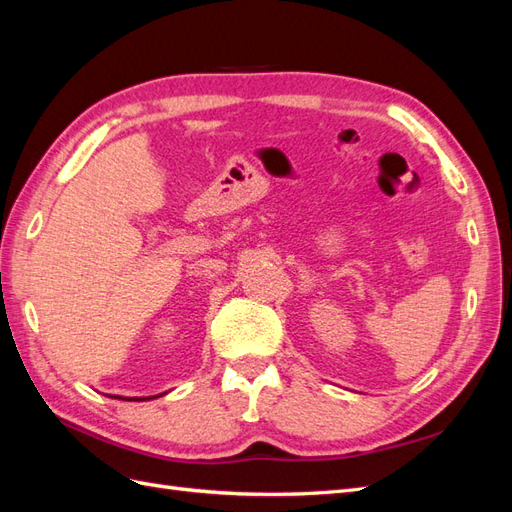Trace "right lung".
Returning <instances> with one entry per match:
<instances>
[{
  "instance_id": "right-lung-1",
  "label": "right lung",
  "mask_w": 512,
  "mask_h": 512,
  "mask_svg": "<svg viewBox=\"0 0 512 512\" xmlns=\"http://www.w3.org/2000/svg\"><path fill=\"white\" fill-rule=\"evenodd\" d=\"M158 397V395H156ZM115 399H128V397H115ZM136 399V401H145V399H153V397H130V401Z\"/></svg>"
}]
</instances>
